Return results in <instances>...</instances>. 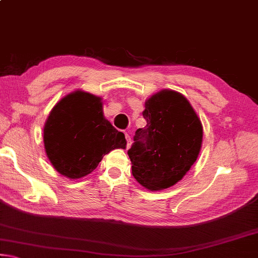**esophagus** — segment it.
Returning a JSON list of instances; mask_svg holds the SVG:
<instances>
[{
    "label": "esophagus",
    "mask_w": 258,
    "mask_h": 258,
    "mask_svg": "<svg viewBox=\"0 0 258 258\" xmlns=\"http://www.w3.org/2000/svg\"><path fill=\"white\" fill-rule=\"evenodd\" d=\"M125 138L127 140V149H130L131 146H132V139H131L130 134H125Z\"/></svg>",
    "instance_id": "1"
}]
</instances>
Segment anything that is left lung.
Returning a JSON list of instances; mask_svg holds the SVG:
<instances>
[{"label": "left lung", "instance_id": "obj_1", "mask_svg": "<svg viewBox=\"0 0 258 258\" xmlns=\"http://www.w3.org/2000/svg\"><path fill=\"white\" fill-rule=\"evenodd\" d=\"M147 120L127 151L140 184L159 191L176 184L197 160L203 143L202 120L184 95L164 89L146 100Z\"/></svg>", "mask_w": 258, "mask_h": 258}]
</instances>
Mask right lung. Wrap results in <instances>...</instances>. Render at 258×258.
Segmentation results:
<instances>
[{
	"instance_id": "obj_1",
	"label": "right lung",
	"mask_w": 258,
	"mask_h": 258,
	"mask_svg": "<svg viewBox=\"0 0 258 258\" xmlns=\"http://www.w3.org/2000/svg\"><path fill=\"white\" fill-rule=\"evenodd\" d=\"M43 141L55 171L72 180L92 173L104 155L126 149L127 143L104 117L102 98L82 90L64 95L52 108Z\"/></svg>"
}]
</instances>
